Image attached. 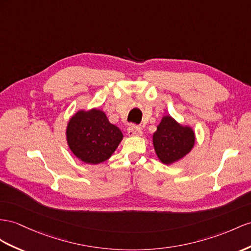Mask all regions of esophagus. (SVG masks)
<instances>
[{
	"label": "esophagus",
	"mask_w": 251,
	"mask_h": 251,
	"mask_svg": "<svg viewBox=\"0 0 251 251\" xmlns=\"http://www.w3.org/2000/svg\"><path fill=\"white\" fill-rule=\"evenodd\" d=\"M127 133L129 137H134V136L140 137L142 136V129H141V127L139 126H130L127 129Z\"/></svg>",
	"instance_id": "34e87169"
}]
</instances>
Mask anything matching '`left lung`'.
Here are the masks:
<instances>
[{"label":"left lung","instance_id":"8db88e82","mask_svg":"<svg viewBox=\"0 0 251 251\" xmlns=\"http://www.w3.org/2000/svg\"><path fill=\"white\" fill-rule=\"evenodd\" d=\"M195 131L171 117L163 115L152 134V145L160 162L171 165L184 158L195 145Z\"/></svg>","mask_w":251,"mask_h":251}]
</instances>
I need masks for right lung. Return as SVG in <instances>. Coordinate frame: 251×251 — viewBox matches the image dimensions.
I'll list each match as a JSON object with an SVG mask.
<instances>
[{
	"label": "right lung",
	"mask_w": 251,
	"mask_h": 251,
	"mask_svg": "<svg viewBox=\"0 0 251 251\" xmlns=\"http://www.w3.org/2000/svg\"><path fill=\"white\" fill-rule=\"evenodd\" d=\"M66 139L77 159L87 164H99L111 157L123 140V133L100 109H79L68 122Z\"/></svg>",
	"instance_id": "right-lung-1"
}]
</instances>
